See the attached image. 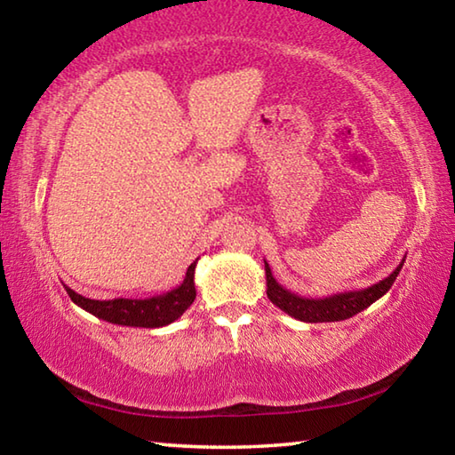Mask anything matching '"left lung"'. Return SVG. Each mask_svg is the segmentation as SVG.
Instances as JSON below:
<instances>
[{
    "label": "left lung",
    "instance_id": "left-lung-1",
    "mask_svg": "<svg viewBox=\"0 0 455 455\" xmlns=\"http://www.w3.org/2000/svg\"><path fill=\"white\" fill-rule=\"evenodd\" d=\"M403 263L405 259H402V263L397 265L395 271L389 276H385L383 281L375 283L367 289L345 291V292H337V295L323 297V299H307V297L297 295V292H291L289 289H284L283 284L276 283V279L271 273V267H268V263L265 260L267 297L271 299L273 305L279 307L281 311H284L299 321H305V323L345 321L353 317V315L367 309V307L373 305L377 299H381L385 292L391 289V284H394L395 276L399 275V271H402Z\"/></svg>",
    "mask_w": 455,
    "mask_h": 455
}]
</instances>
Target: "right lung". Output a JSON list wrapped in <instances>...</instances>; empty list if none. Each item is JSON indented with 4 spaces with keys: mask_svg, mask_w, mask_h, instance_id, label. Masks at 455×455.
<instances>
[{
    "mask_svg": "<svg viewBox=\"0 0 455 455\" xmlns=\"http://www.w3.org/2000/svg\"><path fill=\"white\" fill-rule=\"evenodd\" d=\"M195 268L196 260L188 267L187 276H184V281L179 287L148 299H110V301H96V299L80 295V292L66 287V284L64 287L76 305L98 319L114 323V325L156 329L171 325V323L179 319L195 303Z\"/></svg>",
    "mask_w": 455,
    "mask_h": 455,
    "instance_id": "add662e5",
    "label": "right lung"
}]
</instances>
